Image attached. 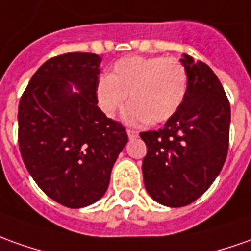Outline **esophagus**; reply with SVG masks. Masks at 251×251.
I'll list each match as a JSON object with an SVG mask.
<instances>
[{
	"label": "esophagus",
	"mask_w": 251,
	"mask_h": 251,
	"mask_svg": "<svg viewBox=\"0 0 251 251\" xmlns=\"http://www.w3.org/2000/svg\"><path fill=\"white\" fill-rule=\"evenodd\" d=\"M127 135H128L129 139L136 138L138 136V131H135V129H127Z\"/></svg>",
	"instance_id": "obj_1"
}]
</instances>
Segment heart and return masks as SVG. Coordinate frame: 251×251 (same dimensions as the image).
Returning a JSON list of instances; mask_svg holds the SVG:
<instances>
[{"mask_svg":"<svg viewBox=\"0 0 251 251\" xmlns=\"http://www.w3.org/2000/svg\"><path fill=\"white\" fill-rule=\"evenodd\" d=\"M186 91L187 72L175 57H124L97 84L98 102L109 117L124 108L129 96L126 119L131 123L167 122L179 110Z\"/></svg>","mask_w":251,"mask_h":251,"instance_id":"b5f03b06","label":"heart"}]
</instances>
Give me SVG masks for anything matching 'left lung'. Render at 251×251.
I'll return each instance as SVG.
<instances>
[{
	"instance_id": "8db88e82",
	"label": "left lung",
	"mask_w": 251,
	"mask_h": 251,
	"mask_svg": "<svg viewBox=\"0 0 251 251\" xmlns=\"http://www.w3.org/2000/svg\"><path fill=\"white\" fill-rule=\"evenodd\" d=\"M187 72L184 101L164 128L141 132L148 146L143 183L155 202L180 208L198 200L226 162L231 109L215 72L183 54Z\"/></svg>"
}]
</instances>
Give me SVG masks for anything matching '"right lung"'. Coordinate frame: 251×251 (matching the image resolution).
I'll return each mask as SVG.
<instances>
[{"label": "right lung", "mask_w": 251, "mask_h": 251, "mask_svg": "<svg viewBox=\"0 0 251 251\" xmlns=\"http://www.w3.org/2000/svg\"><path fill=\"white\" fill-rule=\"evenodd\" d=\"M102 58L93 53L53 57L31 77L19 103V148L45 194L67 208L97 202L128 136L97 106Z\"/></svg>", "instance_id": "obj_1"}]
</instances>
